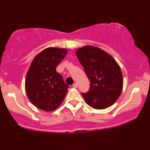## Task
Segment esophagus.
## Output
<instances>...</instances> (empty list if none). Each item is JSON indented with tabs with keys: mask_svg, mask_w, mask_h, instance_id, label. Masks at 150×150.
<instances>
[{
	"mask_svg": "<svg viewBox=\"0 0 150 150\" xmlns=\"http://www.w3.org/2000/svg\"><path fill=\"white\" fill-rule=\"evenodd\" d=\"M73 87H78V84H77V82H75V83H74L73 85Z\"/></svg>",
	"mask_w": 150,
	"mask_h": 150,
	"instance_id": "34e87169",
	"label": "esophagus"
}]
</instances>
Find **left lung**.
Masks as SVG:
<instances>
[{
  "label": "left lung",
  "mask_w": 150,
  "mask_h": 150,
  "mask_svg": "<svg viewBox=\"0 0 150 150\" xmlns=\"http://www.w3.org/2000/svg\"><path fill=\"white\" fill-rule=\"evenodd\" d=\"M76 55L90 80L88 92L82 93L86 103L95 109L111 106L123 89V75L117 62L102 49L92 46L80 48Z\"/></svg>",
  "instance_id": "1"
}]
</instances>
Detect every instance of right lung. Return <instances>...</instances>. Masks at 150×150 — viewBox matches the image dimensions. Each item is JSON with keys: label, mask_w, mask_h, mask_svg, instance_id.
<instances>
[{"label": "right lung", "mask_w": 150, "mask_h": 150, "mask_svg": "<svg viewBox=\"0 0 150 150\" xmlns=\"http://www.w3.org/2000/svg\"><path fill=\"white\" fill-rule=\"evenodd\" d=\"M67 51L50 47L37 54L31 63L26 75L25 90L31 102L46 111H54L61 105L69 86L57 73L56 67Z\"/></svg>", "instance_id": "1"}]
</instances>
